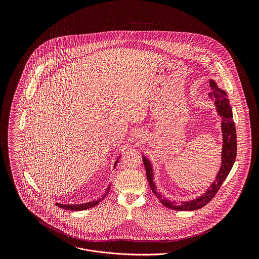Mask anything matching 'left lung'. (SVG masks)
<instances>
[{"label":"left lung","mask_w":259,"mask_h":259,"mask_svg":"<svg viewBox=\"0 0 259 259\" xmlns=\"http://www.w3.org/2000/svg\"><path fill=\"white\" fill-rule=\"evenodd\" d=\"M210 88L212 92L208 94V97L213 100L214 106L217 108L218 114L222 117V164L220 167V170L215 177L214 182L210 185V186L199 196L185 200L182 202L172 201L167 198H162L161 193L156 190V185L154 183V171H153V165L146 155L143 154V161L146 167L147 171V178H148V184L152 190V192L156 195L158 200L166 207L175 209V210H196L204 205H206L215 195V193L221 188L223 182L227 178L228 174L230 172L232 165L235 161L236 157V131L235 125L233 121V115H232V109L229 104V101L227 99V94L225 91L221 90L217 82L213 79L209 80Z\"/></svg>","instance_id":"1"}]
</instances>
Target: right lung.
Listing matches in <instances>:
<instances>
[{"label": "right lung", "instance_id": "add662e5", "mask_svg": "<svg viewBox=\"0 0 259 259\" xmlns=\"http://www.w3.org/2000/svg\"><path fill=\"white\" fill-rule=\"evenodd\" d=\"M119 157H120V156H118V158L115 160V162H114V164H113V167H115V165H116V163H117V161H118ZM110 188H111V185H109L108 188H107V189H106V191H105V193H104L101 197L96 198V199H93V200L88 201V202H84V203H76V204L73 203V204H67V203H60V202H59V203H56V205H58V206H59V207H61V208L68 209V210H74V211L84 210V209H88V208H92V207L96 206L97 204H99V202H100V201H102V200L106 197V195H107V193L109 192Z\"/></svg>", "mask_w": 259, "mask_h": 259}]
</instances>
